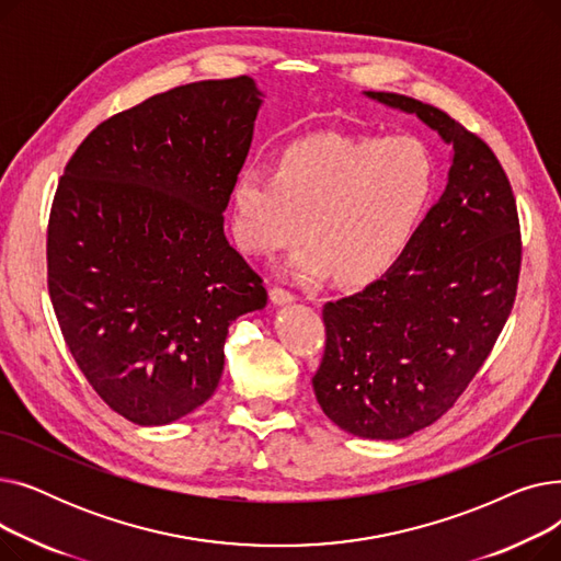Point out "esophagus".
Returning a JSON list of instances; mask_svg holds the SVG:
<instances>
[{
	"label": "esophagus",
	"mask_w": 561,
	"mask_h": 561,
	"mask_svg": "<svg viewBox=\"0 0 561 561\" xmlns=\"http://www.w3.org/2000/svg\"><path fill=\"white\" fill-rule=\"evenodd\" d=\"M271 300H273L275 305H290V302H296V293H290V290H286V288H282V286H275V288L271 290Z\"/></svg>",
	"instance_id": "34e87169"
}]
</instances>
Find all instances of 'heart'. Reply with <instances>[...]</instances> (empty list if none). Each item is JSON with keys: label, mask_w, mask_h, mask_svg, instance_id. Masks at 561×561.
Masks as SVG:
<instances>
[{"label": "heart", "mask_w": 561, "mask_h": 561, "mask_svg": "<svg viewBox=\"0 0 561 561\" xmlns=\"http://www.w3.org/2000/svg\"><path fill=\"white\" fill-rule=\"evenodd\" d=\"M438 186L432 147L411 134H316L290 142L279 170L245 165L233 182V233L250 254L311 243L288 273L345 284L385 277L414 243Z\"/></svg>", "instance_id": "obj_1"}]
</instances>
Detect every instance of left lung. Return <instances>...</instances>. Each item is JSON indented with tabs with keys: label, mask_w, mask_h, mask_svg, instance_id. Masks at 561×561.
I'll return each mask as SVG.
<instances>
[{
	"label": "left lung",
	"mask_w": 561,
	"mask_h": 561,
	"mask_svg": "<svg viewBox=\"0 0 561 561\" xmlns=\"http://www.w3.org/2000/svg\"><path fill=\"white\" fill-rule=\"evenodd\" d=\"M366 95L453 145L448 186L396 268L322 307L318 404L347 434L393 440L444 416L486 362L514 307L523 245L512 184L480 136L414 98Z\"/></svg>",
	"instance_id": "left-lung-1"
}]
</instances>
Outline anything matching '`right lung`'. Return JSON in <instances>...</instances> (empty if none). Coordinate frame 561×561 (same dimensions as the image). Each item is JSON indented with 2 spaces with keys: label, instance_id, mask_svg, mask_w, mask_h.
I'll return each mask as SVG.
<instances>
[{
  "label": "right lung",
  "instance_id": "right-lung-1",
  "mask_svg": "<svg viewBox=\"0 0 561 561\" xmlns=\"http://www.w3.org/2000/svg\"><path fill=\"white\" fill-rule=\"evenodd\" d=\"M250 77L176 85L98 125L68 161L47 225V288L88 385L136 425L209 400L231 322L263 309L225 239L254 134Z\"/></svg>",
  "mask_w": 561,
  "mask_h": 561
}]
</instances>
